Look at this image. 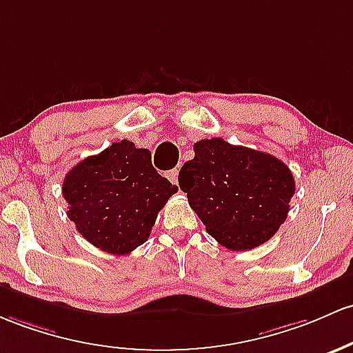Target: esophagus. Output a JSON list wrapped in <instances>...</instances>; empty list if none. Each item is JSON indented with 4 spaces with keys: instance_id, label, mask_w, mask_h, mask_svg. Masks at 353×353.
Returning a JSON list of instances; mask_svg holds the SVG:
<instances>
[{
    "instance_id": "esophagus-1",
    "label": "esophagus",
    "mask_w": 353,
    "mask_h": 353,
    "mask_svg": "<svg viewBox=\"0 0 353 353\" xmlns=\"http://www.w3.org/2000/svg\"><path fill=\"white\" fill-rule=\"evenodd\" d=\"M168 179H169L172 184H176V185L179 184V169L169 170V172H168Z\"/></svg>"
}]
</instances>
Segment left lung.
Segmentation results:
<instances>
[{
    "label": "left lung",
    "mask_w": 353,
    "mask_h": 353,
    "mask_svg": "<svg viewBox=\"0 0 353 353\" xmlns=\"http://www.w3.org/2000/svg\"><path fill=\"white\" fill-rule=\"evenodd\" d=\"M179 188L206 231L228 250H253L280 230L295 194L292 170L266 152L221 137L194 144Z\"/></svg>",
    "instance_id": "1"
}]
</instances>
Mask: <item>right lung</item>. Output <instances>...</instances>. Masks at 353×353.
I'll use <instances>...</instances> for the list:
<instances>
[{"instance_id":"add662e5","label":"right lung","mask_w":353,"mask_h":353,"mask_svg":"<svg viewBox=\"0 0 353 353\" xmlns=\"http://www.w3.org/2000/svg\"><path fill=\"white\" fill-rule=\"evenodd\" d=\"M61 191L79 233L102 251L123 256L147 241L177 185L152 168L149 149L123 139L79 162Z\"/></svg>"}]
</instances>
